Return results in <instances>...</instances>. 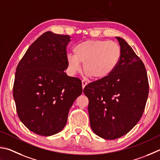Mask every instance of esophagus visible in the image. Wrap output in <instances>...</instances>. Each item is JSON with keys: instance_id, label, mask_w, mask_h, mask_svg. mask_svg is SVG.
<instances>
[{"instance_id": "esophagus-1", "label": "esophagus", "mask_w": 160, "mask_h": 160, "mask_svg": "<svg viewBox=\"0 0 160 160\" xmlns=\"http://www.w3.org/2000/svg\"><path fill=\"white\" fill-rule=\"evenodd\" d=\"M86 85H87V82H86L84 80H82V88H84Z\"/></svg>"}]
</instances>
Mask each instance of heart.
Segmentation results:
<instances>
[{
	"label": "heart",
	"instance_id": "heart-1",
	"mask_svg": "<svg viewBox=\"0 0 160 160\" xmlns=\"http://www.w3.org/2000/svg\"><path fill=\"white\" fill-rule=\"evenodd\" d=\"M74 54L67 55L70 74L81 70V62L88 75L103 79L112 74L122 58L121 48L117 43L106 40H86L76 45Z\"/></svg>",
	"mask_w": 160,
	"mask_h": 160
}]
</instances>
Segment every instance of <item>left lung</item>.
<instances>
[{
	"label": "left lung",
	"instance_id": "8db88e82",
	"mask_svg": "<svg viewBox=\"0 0 160 160\" xmlns=\"http://www.w3.org/2000/svg\"><path fill=\"white\" fill-rule=\"evenodd\" d=\"M122 58L112 74L83 89L88 98L90 125L106 140L120 138L135 127L143 113L149 93L143 62L124 39L116 37Z\"/></svg>",
	"mask_w": 160,
	"mask_h": 160
}]
</instances>
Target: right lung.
<instances>
[{"instance_id":"right-lung-1","label":"right lung","mask_w":160,"mask_h":160,"mask_svg":"<svg viewBox=\"0 0 160 160\" xmlns=\"http://www.w3.org/2000/svg\"><path fill=\"white\" fill-rule=\"evenodd\" d=\"M68 35L46 32L25 52L16 69L13 97L28 129L50 136L65 127L69 109L82 93V81L67 76Z\"/></svg>"}]
</instances>
